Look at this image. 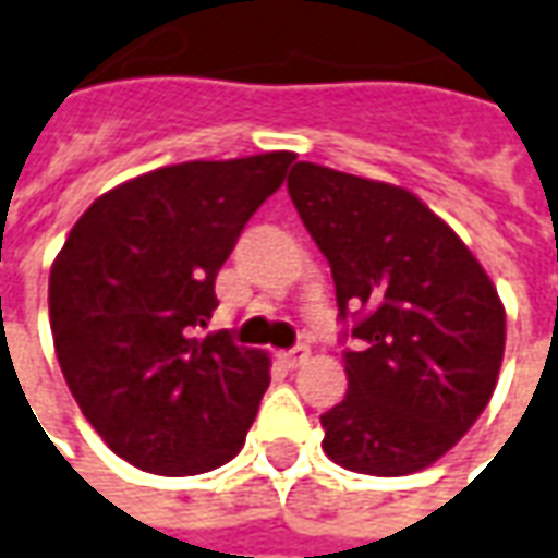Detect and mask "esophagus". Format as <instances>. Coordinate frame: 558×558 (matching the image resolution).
<instances>
[{"label":"esophagus","mask_w":558,"mask_h":558,"mask_svg":"<svg viewBox=\"0 0 558 558\" xmlns=\"http://www.w3.org/2000/svg\"><path fill=\"white\" fill-rule=\"evenodd\" d=\"M308 357H311V351L305 348V344H299V348H293V351H280L278 354V360L287 366V369H299V366H302Z\"/></svg>","instance_id":"1"}]
</instances>
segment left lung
I'll use <instances>...</instances> for the list:
<instances>
[{
    "label": "left lung",
    "mask_w": 558,
    "mask_h": 558,
    "mask_svg": "<svg viewBox=\"0 0 558 558\" xmlns=\"http://www.w3.org/2000/svg\"><path fill=\"white\" fill-rule=\"evenodd\" d=\"M290 198L327 256L348 393L320 415L324 452L369 476H407L452 449L488 407L504 360V305L483 265L400 185L299 161Z\"/></svg>",
    "instance_id": "8db88e82"
}]
</instances>
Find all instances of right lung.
Here are the masks:
<instances>
[{
    "label": "right lung",
    "mask_w": 558,
    "mask_h": 558,
    "mask_svg": "<svg viewBox=\"0 0 558 558\" xmlns=\"http://www.w3.org/2000/svg\"><path fill=\"white\" fill-rule=\"evenodd\" d=\"M293 151L185 161L116 185L57 253L48 314L63 378L128 464L195 476L241 452L268 388V357L198 336L216 275Z\"/></svg>",
    "instance_id": "add662e5"
}]
</instances>
